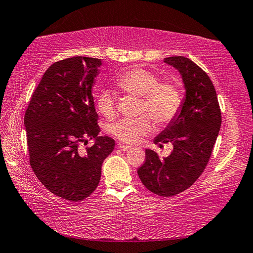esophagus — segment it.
Segmentation results:
<instances>
[{
    "instance_id": "esophagus-1",
    "label": "esophagus",
    "mask_w": 253,
    "mask_h": 253,
    "mask_svg": "<svg viewBox=\"0 0 253 253\" xmlns=\"http://www.w3.org/2000/svg\"><path fill=\"white\" fill-rule=\"evenodd\" d=\"M117 147L120 148V149L122 150V151H127V150L130 149L129 146H127V144H124V143H118Z\"/></svg>"
}]
</instances>
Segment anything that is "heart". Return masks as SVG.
<instances>
[{
    "instance_id": "b5f03b06",
    "label": "heart",
    "mask_w": 253,
    "mask_h": 253,
    "mask_svg": "<svg viewBox=\"0 0 253 253\" xmlns=\"http://www.w3.org/2000/svg\"><path fill=\"white\" fill-rule=\"evenodd\" d=\"M116 84L126 92L141 96L139 113L136 118H121L113 123L109 130L112 136L125 143H136L152 130V120L159 126H166L178 116L182 107V93L174 83H160L154 73L141 67H133L117 77ZM96 109L101 115L112 118L116 105L114 92L101 91L96 99ZM148 115L147 116L146 114Z\"/></svg>"
}]
</instances>
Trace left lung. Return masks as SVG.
Returning <instances> with one entry per match:
<instances>
[{"mask_svg": "<svg viewBox=\"0 0 253 253\" xmlns=\"http://www.w3.org/2000/svg\"><path fill=\"white\" fill-rule=\"evenodd\" d=\"M164 62L180 73L186 89L178 116L154 139L160 147L171 143L173 151L161 159L147 149L146 162L137 171L147 189L171 197L188 189L203 173L218 136L222 115L215 88L202 68L184 56L166 57Z\"/></svg>", "mask_w": 253, "mask_h": 253, "instance_id": "left-lung-1", "label": "left lung"}]
</instances>
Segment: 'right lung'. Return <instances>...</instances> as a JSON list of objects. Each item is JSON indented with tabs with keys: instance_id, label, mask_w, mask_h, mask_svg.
<instances>
[{
	"instance_id": "add662e5",
	"label": "right lung",
	"mask_w": 253,
	"mask_h": 253,
	"mask_svg": "<svg viewBox=\"0 0 253 253\" xmlns=\"http://www.w3.org/2000/svg\"><path fill=\"white\" fill-rule=\"evenodd\" d=\"M101 60L75 56L46 69L25 113L31 169L47 190L79 202L98 187L115 141L99 136L92 85ZM93 138V146H79Z\"/></svg>"
}]
</instances>
